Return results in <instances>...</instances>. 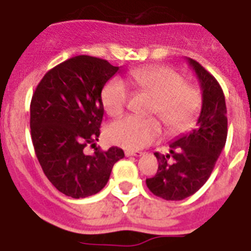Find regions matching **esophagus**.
<instances>
[{
    "instance_id": "34e87169",
    "label": "esophagus",
    "mask_w": 251,
    "mask_h": 251,
    "mask_svg": "<svg viewBox=\"0 0 251 251\" xmlns=\"http://www.w3.org/2000/svg\"><path fill=\"white\" fill-rule=\"evenodd\" d=\"M125 154L127 157H141L142 155L141 151H134V150H126Z\"/></svg>"
}]
</instances>
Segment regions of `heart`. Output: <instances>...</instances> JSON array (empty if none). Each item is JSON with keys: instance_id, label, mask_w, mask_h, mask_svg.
Instances as JSON below:
<instances>
[{"instance_id": "b5f03b06", "label": "heart", "mask_w": 251, "mask_h": 251, "mask_svg": "<svg viewBox=\"0 0 251 251\" xmlns=\"http://www.w3.org/2000/svg\"><path fill=\"white\" fill-rule=\"evenodd\" d=\"M130 77L138 90L153 98L150 114L158 117L169 133L179 134L192 127L201 109V93L186 85L178 72L168 66H148L134 69ZM127 100L129 89L121 78L110 79L102 90V105L110 117H120ZM161 133L158 121L137 117L116 121L106 130L111 144L127 150L144 149L158 140Z\"/></svg>"}]
</instances>
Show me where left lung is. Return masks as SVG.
Wrapping results in <instances>:
<instances>
[{
    "instance_id": "1",
    "label": "left lung",
    "mask_w": 251,
    "mask_h": 251,
    "mask_svg": "<svg viewBox=\"0 0 251 251\" xmlns=\"http://www.w3.org/2000/svg\"><path fill=\"white\" fill-rule=\"evenodd\" d=\"M187 62L196 72L202 90V107L197 127L178 135L170 146V154L154 153L158 170L146 185L154 196L166 201H181L198 192L210 177L227 137L226 102L220 83L205 68L192 58ZM172 156L173 164L167 162Z\"/></svg>"
}]
</instances>
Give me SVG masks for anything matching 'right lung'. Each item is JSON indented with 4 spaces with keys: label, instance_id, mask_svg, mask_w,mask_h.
Segmentation results:
<instances>
[{
    "label": "right lung",
    "instance_id": "1",
    "mask_svg": "<svg viewBox=\"0 0 251 251\" xmlns=\"http://www.w3.org/2000/svg\"><path fill=\"white\" fill-rule=\"evenodd\" d=\"M106 59L75 55L49 70L38 83L30 103V134L41 168L58 192L72 198L97 194L111 169L125 157L113 146L96 148L103 118L101 93L118 72Z\"/></svg>",
    "mask_w": 251,
    "mask_h": 251
}]
</instances>
